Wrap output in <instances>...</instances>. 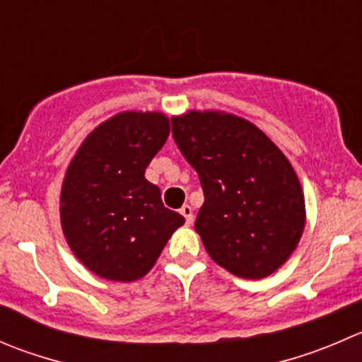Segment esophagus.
Segmentation results:
<instances>
[{
	"label": "esophagus",
	"mask_w": 362,
	"mask_h": 362,
	"mask_svg": "<svg viewBox=\"0 0 362 362\" xmlns=\"http://www.w3.org/2000/svg\"><path fill=\"white\" fill-rule=\"evenodd\" d=\"M180 214L185 217V224H192V219H194V214H192V209L189 205H184L180 209Z\"/></svg>",
	"instance_id": "obj_1"
}]
</instances>
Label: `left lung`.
I'll return each mask as SVG.
<instances>
[{
    "label": "left lung",
    "mask_w": 362,
    "mask_h": 362,
    "mask_svg": "<svg viewBox=\"0 0 362 362\" xmlns=\"http://www.w3.org/2000/svg\"><path fill=\"white\" fill-rule=\"evenodd\" d=\"M171 132L202 182L194 228L210 258L238 278L272 274L296 251L306 221L292 164L233 115L191 111L171 120Z\"/></svg>",
    "instance_id": "obj_1"
}]
</instances>
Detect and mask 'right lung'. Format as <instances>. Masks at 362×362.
<instances>
[{"mask_svg":"<svg viewBox=\"0 0 362 362\" xmlns=\"http://www.w3.org/2000/svg\"><path fill=\"white\" fill-rule=\"evenodd\" d=\"M170 136L160 113H120L84 139L66 170L62 226L74 255L100 278L134 281L185 223L145 170Z\"/></svg>","mask_w":362,"mask_h":362,"instance_id":"add662e5","label":"right lung"}]
</instances>
